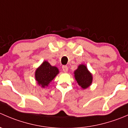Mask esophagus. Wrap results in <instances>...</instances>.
<instances>
[{"mask_svg": "<svg viewBox=\"0 0 128 128\" xmlns=\"http://www.w3.org/2000/svg\"><path fill=\"white\" fill-rule=\"evenodd\" d=\"M62 70L64 72H68V67L67 66H62Z\"/></svg>", "mask_w": 128, "mask_h": 128, "instance_id": "1", "label": "esophagus"}]
</instances>
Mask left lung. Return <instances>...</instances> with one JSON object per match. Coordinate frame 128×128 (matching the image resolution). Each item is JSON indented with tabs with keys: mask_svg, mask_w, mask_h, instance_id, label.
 <instances>
[{
	"mask_svg": "<svg viewBox=\"0 0 128 128\" xmlns=\"http://www.w3.org/2000/svg\"><path fill=\"white\" fill-rule=\"evenodd\" d=\"M75 78L78 84L82 88H86L91 85L92 76L88 71L86 66L80 65L78 69L74 72Z\"/></svg>",
	"mask_w": 128,
	"mask_h": 128,
	"instance_id": "1",
	"label": "left lung"
}]
</instances>
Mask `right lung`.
<instances>
[{"label": "right lung", "mask_w": 128, "mask_h": 128, "mask_svg": "<svg viewBox=\"0 0 128 128\" xmlns=\"http://www.w3.org/2000/svg\"><path fill=\"white\" fill-rule=\"evenodd\" d=\"M58 73L59 70L56 67L51 66L48 62L44 61L36 70L35 78L38 84L44 87L48 86Z\"/></svg>", "instance_id": "obj_1"}]
</instances>
